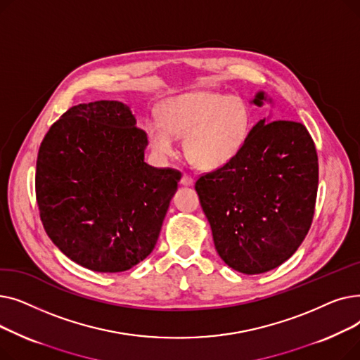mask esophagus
<instances>
[{
    "instance_id": "1",
    "label": "esophagus",
    "mask_w": 360,
    "mask_h": 360,
    "mask_svg": "<svg viewBox=\"0 0 360 360\" xmlns=\"http://www.w3.org/2000/svg\"><path fill=\"white\" fill-rule=\"evenodd\" d=\"M181 184L182 185H193L194 184V178L190 175V174H184L182 178H181Z\"/></svg>"
}]
</instances>
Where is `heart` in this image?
Masks as SVG:
<instances>
[{"label":"heart","mask_w":360,"mask_h":360,"mask_svg":"<svg viewBox=\"0 0 360 360\" xmlns=\"http://www.w3.org/2000/svg\"><path fill=\"white\" fill-rule=\"evenodd\" d=\"M251 127L242 99L213 91L186 93L167 101L163 120L147 122V139L158 155L172 156L176 136L185 137L186 156L205 169L229 163L245 144Z\"/></svg>","instance_id":"heart-1"}]
</instances>
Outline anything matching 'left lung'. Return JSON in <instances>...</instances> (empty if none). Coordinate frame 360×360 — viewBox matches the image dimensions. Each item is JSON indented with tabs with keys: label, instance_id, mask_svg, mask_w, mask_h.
<instances>
[{
	"label": "left lung",
	"instance_id": "left-lung-1",
	"mask_svg": "<svg viewBox=\"0 0 360 360\" xmlns=\"http://www.w3.org/2000/svg\"><path fill=\"white\" fill-rule=\"evenodd\" d=\"M264 99L258 93L254 103ZM195 191L220 258L239 273L270 271L296 252L312 224L315 143L304 124L262 120L229 163L198 176Z\"/></svg>",
	"mask_w": 360,
	"mask_h": 360
}]
</instances>
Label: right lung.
Here are the masks:
<instances>
[{
	"instance_id": "obj_1",
	"label": "right lung",
	"mask_w": 360,
	"mask_h": 360,
	"mask_svg": "<svg viewBox=\"0 0 360 360\" xmlns=\"http://www.w3.org/2000/svg\"><path fill=\"white\" fill-rule=\"evenodd\" d=\"M146 146V131L117 101L75 105L46 132L34 176L39 216L82 267L120 273L153 251L182 174L147 165Z\"/></svg>"
}]
</instances>
